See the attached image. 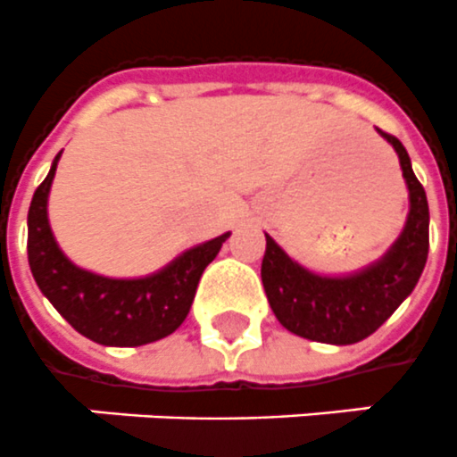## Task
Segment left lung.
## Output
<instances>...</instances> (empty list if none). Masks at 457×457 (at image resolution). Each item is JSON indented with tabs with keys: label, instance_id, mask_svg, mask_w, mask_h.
<instances>
[{
	"label": "left lung",
	"instance_id": "8db88e82",
	"mask_svg": "<svg viewBox=\"0 0 457 457\" xmlns=\"http://www.w3.org/2000/svg\"><path fill=\"white\" fill-rule=\"evenodd\" d=\"M382 137L399 155L411 210L403 231L385 257L349 276H319L266 236L262 283L280 326L326 345H353L373 335L418 286L429 252V205L399 138Z\"/></svg>",
	"mask_w": 457,
	"mask_h": 457
}]
</instances>
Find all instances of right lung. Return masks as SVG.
<instances>
[{"label":"right lung","instance_id":"right-lung-1","mask_svg":"<svg viewBox=\"0 0 457 457\" xmlns=\"http://www.w3.org/2000/svg\"><path fill=\"white\" fill-rule=\"evenodd\" d=\"M61 160L32 195L28 212V262L42 295L79 335L105 346H141L177 330L191 312L205 266L231 233L179 254L144 278H105L84 271L65 257L46 217L51 181Z\"/></svg>","mask_w":457,"mask_h":457}]
</instances>
